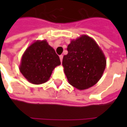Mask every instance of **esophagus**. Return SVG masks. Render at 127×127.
<instances>
[{"mask_svg": "<svg viewBox=\"0 0 127 127\" xmlns=\"http://www.w3.org/2000/svg\"><path fill=\"white\" fill-rule=\"evenodd\" d=\"M63 55L60 56V60H61V63H62V61H63Z\"/></svg>", "mask_w": 127, "mask_h": 127, "instance_id": "34e87169", "label": "esophagus"}]
</instances>
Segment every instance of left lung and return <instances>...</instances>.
Returning a JSON list of instances; mask_svg holds the SVG:
<instances>
[{
  "label": "left lung",
  "instance_id": "obj_1",
  "mask_svg": "<svg viewBox=\"0 0 127 127\" xmlns=\"http://www.w3.org/2000/svg\"><path fill=\"white\" fill-rule=\"evenodd\" d=\"M63 66L69 83L79 90L92 87L101 79L106 66L103 53L93 39L82 36L73 40Z\"/></svg>",
  "mask_w": 127,
  "mask_h": 127
}]
</instances>
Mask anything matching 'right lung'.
Wrapping results in <instances>:
<instances>
[{
    "label": "right lung",
    "instance_id": "obj_1",
    "mask_svg": "<svg viewBox=\"0 0 127 127\" xmlns=\"http://www.w3.org/2000/svg\"><path fill=\"white\" fill-rule=\"evenodd\" d=\"M60 64L59 56L47 41H36L22 56L20 70L29 82L41 84L49 80L54 69Z\"/></svg>",
    "mask_w": 127,
    "mask_h": 127
}]
</instances>
